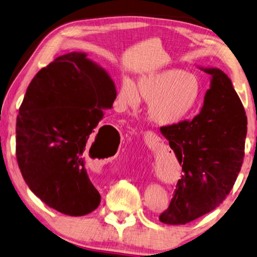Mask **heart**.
Returning a JSON list of instances; mask_svg holds the SVG:
<instances>
[{
  "mask_svg": "<svg viewBox=\"0 0 257 257\" xmlns=\"http://www.w3.org/2000/svg\"><path fill=\"white\" fill-rule=\"evenodd\" d=\"M201 96V82L195 74L169 67L141 75L137 84L124 79L117 102L121 110L136 109L141 98L148 102V118L169 127L186 120L199 106Z\"/></svg>",
  "mask_w": 257,
  "mask_h": 257,
  "instance_id": "b5f03b06",
  "label": "heart"
}]
</instances>
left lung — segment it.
Returning <instances> with one entry per match:
<instances>
[{
	"instance_id": "obj_1",
	"label": "left lung",
	"mask_w": 257,
	"mask_h": 257,
	"mask_svg": "<svg viewBox=\"0 0 257 257\" xmlns=\"http://www.w3.org/2000/svg\"><path fill=\"white\" fill-rule=\"evenodd\" d=\"M199 69L211 75L201 111L192 120L160 128L183 172L159 217L168 224H185L219 206L244 159L247 117L231 80L217 67Z\"/></svg>"
}]
</instances>
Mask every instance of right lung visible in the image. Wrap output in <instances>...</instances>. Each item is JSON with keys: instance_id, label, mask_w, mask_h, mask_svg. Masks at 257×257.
Listing matches in <instances>:
<instances>
[{"instance_id": "1", "label": "right lung", "mask_w": 257, "mask_h": 257, "mask_svg": "<svg viewBox=\"0 0 257 257\" xmlns=\"http://www.w3.org/2000/svg\"><path fill=\"white\" fill-rule=\"evenodd\" d=\"M87 56L67 53L40 70L17 117L16 154L22 177L45 204L72 217L92 212L100 203L85 169L88 150L89 156L97 155L119 137L105 125L90 147L103 110L112 107L116 88L108 72Z\"/></svg>"}]
</instances>
